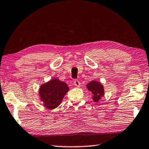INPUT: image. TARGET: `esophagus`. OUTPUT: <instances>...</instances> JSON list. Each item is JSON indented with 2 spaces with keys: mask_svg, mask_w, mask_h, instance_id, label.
<instances>
[{
  "mask_svg": "<svg viewBox=\"0 0 149 149\" xmlns=\"http://www.w3.org/2000/svg\"><path fill=\"white\" fill-rule=\"evenodd\" d=\"M74 84L77 87H80V82L78 80H75L74 81Z\"/></svg>",
  "mask_w": 149,
  "mask_h": 149,
  "instance_id": "esophagus-1",
  "label": "esophagus"
}]
</instances>
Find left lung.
Here are the masks:
<instances>
[{
	"label": "left lung",
	"instance_id": "left-lung-1",
	"mask_svg": "<svg viewBox=\"0 0 149 149\" xmlns=\"http://www.w3.org/2000/svg\"><path fill=\"white\" fill-rule=\"evenodd\" d=\"M87 88L92 93L93 99L95 102H98L104 95V88L100 83L97 81H91L87 84Z\"/></svg>",
	"mask_w": 149,
	"mask_h": 149
}]
</instances>
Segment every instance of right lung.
Instances as JSON below:
<instances>
[{
  "label": "right lung",
  "mask_w": 149,
  "mask_h": 149,
  "mask_svg": "<svg viewBox=\"0 0 149 149\" xmlns=\"http://www.w3.org/2000/svg\"><path fill=\"white\" fill-rule=\"evenodd\" d=\"M69 90L66 83L54 78L42 85L40 89L41 100L49 109H54L60 104L66 93Z\"/></svg>",
  "instance_id": "1"
}]
</instances>
